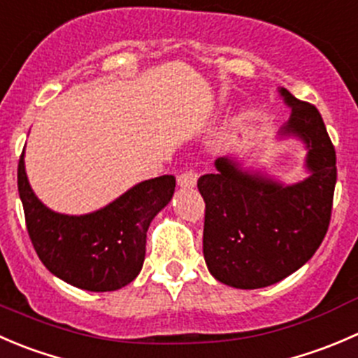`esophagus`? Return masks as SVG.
Returning <instances> with one entry per match:
<instances>
[{
  "label": "esophagus",
  "mask_w": 358,
  "mask_h": 358,
  "mask_svg": "<svg viewBox=\"0 0 358 358\" xmlns=\"http://www.w3.org/2000/svg\"><path fill=\"white\" fill-rule=\"evenodd\" d=\"M198 180V172L194 169H186L184 172H180L178 182L180 187H194Z\"/></svg>",
  "instance_id": "34e87169"
}]
</instances>
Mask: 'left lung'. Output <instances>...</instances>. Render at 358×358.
I'll return each instance as SVG.
<instances>
[{
	"instance_id": "1",
	"label": "left lung",
	"mask_w": 358,
	"mask_h": 358,
	"mask_svg": "<svg viewBox=\"0 0 358 358\" xmlns=\"http://www.w3.org/2000/svg\"><path fill=\"white\" fill-rule=\"evenodd\" d=\"M280 94L292 108L284 134L306 144L310 178L282 186L219 158L217 172L198 179L205 263L219 282L236 289L266 287L294 273L317 252L331 222L338 178L332 141L313 104L285 88Z\"/></svg>"
}]
</instances>
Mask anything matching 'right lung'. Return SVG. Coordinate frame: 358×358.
Here are the masks:
<instances>
[{"label":"right lung","instance_id":"add662e5","mask_svg":"<svg viewBox=\"0 0 358 358\" xmlns=\"http://www.w3.org/2000/svg\"><path fill=\"white\" fill-rule=\"evenodd\" d=\"M17 184L29 238L41 263L60 280L94 292L125 287L139 275L146 231L174 194V176L139 182L108 207L64 215L45 207L27 182L24 153Z\"/></svg>","mask_w":358,"mask_h":358}]
</instances>
